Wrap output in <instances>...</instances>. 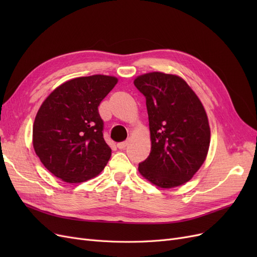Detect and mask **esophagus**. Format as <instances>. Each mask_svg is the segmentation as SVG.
Instances as JSON below:
<instances>
[{
  "instance_id": "esophagus-1",
  "label": "esophagus",
  "mask_w": 257,
  "mask_h": 257,
  "mask_svg": "<svg viewBox=\"0 0 257 257\" xmlns=\"http://www.w3.org/2000/svg\"><path fill=\"white\" fill-rule=\"evenodd\" d=\"M127 145H128V142H123V143H119L118 145H116V147H118L120 150H122V149H125V147Z\"/></svg>"
}]
</instances>
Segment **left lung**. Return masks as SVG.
<instances>
[{"instance_id":"8db88e82","label":"left lung","mask_w":257,"mask_h":257,"mask_svg":"<svg viewBox=\"0 0 257 257\" xmlns=\"http://www.w3.org/2000/svg\"><path fill=\"white\" fill-rule=\"evenodd\" d=\"M134 84L146 97L151 151L138 166L148 181L172 189L190 181L204 164L210 126L196 93L180 76L152 72Z\"/></svg>"}]
</instances>
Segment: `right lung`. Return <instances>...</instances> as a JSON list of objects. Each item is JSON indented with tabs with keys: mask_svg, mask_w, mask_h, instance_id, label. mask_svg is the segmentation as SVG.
Masks as SVG:
<instances>
[{
	"mask_svg": "<svg viewBox=\"0 0 257 257\" xmlns=\"http://www.w3.org/2000/svg\"><path fill=\"white\" fill-rule=\"evenodd\" d=\"M114 76L92 75L67 80L54 89L38 109L33 148L43 165L67 183L96 177L111 157L103 137L98 106L114 85Z\"/></svg>",
	"mask_w": 257,
	"mask_h": 257,
	"instance_id": "1",
	"label": "right lung"
}]
</instances>
